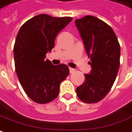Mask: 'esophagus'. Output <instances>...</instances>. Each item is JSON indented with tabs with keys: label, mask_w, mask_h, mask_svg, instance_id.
I'll return each mask as SVG.
<instances>
[{
	"label": "esophagus",
	"mask_w": 132,
	"mask_h": 132,
	"mask_svg": "<svg viewBox=\"0 0 132 132\" xmlns=\"http://www.w3.org/2000/svg\"><path fill=\"white\" fill-rule=\"evenodd\" d=\"M69 69H70V73H73V72H75V70H74L73 68H70Z\"/></svg>",
	"instance_id": "esophagus-1"
}]
</instances>
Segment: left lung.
<instances>
[{"label":"left lung","instance_id":"8db88e82","mask_svg":"<svg viewBox=\"0 0 132 132\" xmlns=\"http://www.w3.org/2000/svg\"><path fill=\"white\" fill-rule=\"evenodd\" d=\"M92 66L84 83L76 89L86 103L101 101L113 85L120 66V44L112 27L93 16L75 20Z\"/></svg>","mask_w":132,"mask_h":132}]
</instances>
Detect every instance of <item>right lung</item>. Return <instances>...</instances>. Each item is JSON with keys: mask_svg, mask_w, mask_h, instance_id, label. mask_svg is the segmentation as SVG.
<instances>
[{"mask_svg": "<svg viewBox=\"0 0 132 132\" xmlns=\"http://www.w3.org/2000/svg\"><path fill=\"white\" fill-rule=\"evenodd\" d=\"M72 19L37 15L24 23L16 35L14 46L16 75L26 94L38 104L55 100L61 82L69 75L66 64L54 65L45 58L54 47L58 32Z\"/></svg>", "mask_w": 132, "mask_h": 132, "instance_id": "1", "label": "right lung"}]
</instances>
